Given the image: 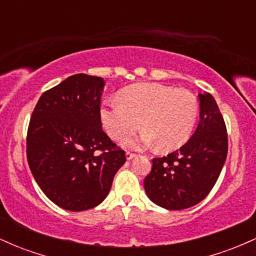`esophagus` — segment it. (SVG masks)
<instances>
[{"mask_svg":"<svg viewBox=\"0 0 256 256\" xmlns=\"http://www.w3.org/2000/svg\"><path fill=\"white\" fill-rule=\"evenodd\" d=\"M134 156H136V154H134V152H126V158H128V160H131V158H134Z\"/></svg>","mask_w":256,"mask_h":256,"instance_id":"1","label":"esophagus"}]
</instances>
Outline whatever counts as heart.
Returning <instances> with one entry per match:
<instances>
[{
	"label": "heart",
	"mask_w": 256,
	"mask_h": 256,
	"mask_svg": "<svg viewBox=\"0 0 256 256\" xmlns=\"http://www.w3.org/2000/svg\"><path fill=\"white\" fill-rule=\"evenodd\" d=\"M198 104L195 95L156 83H140L125 88L118 100L102 106L100 118L113 140H124L140 126L144 131L128 144L150 146L160 150H173L183 146L195 128Z\"/></svg>",
	"instance_id": "b5f03b06"
}]
</instances>
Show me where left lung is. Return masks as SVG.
Masks as SVG:
<instances>
[{
    "label": "left lung",
    "instance_id": "obj_1",
    "mask_svg": "<svg viewBox=\"0 0 256 256\" xmlns=\"http://www.w3.org/2000/svg\"><path fill=\"white\" fill-rule=\"evenodd\" d=\"M200 122L178 150L152 158L144 189L154 204L170 210L201 202L219 178L228 155V132L216 100L210 92L198 95Z\"/></svg>",
    "mask_w": 256,
    "mask_h": 256
}]
</instances>
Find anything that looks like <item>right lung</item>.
Returning a JSON list of instances; mask_svg holds the SVG:
<instances>
[{"label":"right lung","instance_id":"1","mask_svg":"<svg viewBox=\"0 0 256 256\" xmlns=\"http://www.w3.org/2000/svg\"><path fill=\"white\" fill-rule=\"evenodd\" d=\"M104 80L79 73L38 100L26 137V155L37 184L64 210L96 207L125 164L122 150L102 130Z\"/></svg>","mask_w":256,"mask_h":256}]
</instances>
